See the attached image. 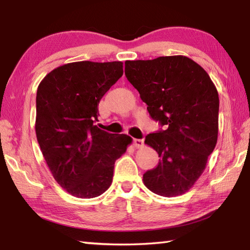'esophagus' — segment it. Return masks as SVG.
Masks as SVG:
<instances>
[{
    "label": "esophagus",
    "instance_id": "34e87169",
    "mask_svg": "<svg viewBox=\"0 0 250 250\" xmlns=\"http://www.w3.org/2000/svg\"><path fill=\"white\" fill-rule=\"evenodd\" d=\"M143 140H141V139H133V146L135 147H141L143 146Z\"/></svg>",
    "mask_w": 250,
    "mask_h": 250
}]
</instances>
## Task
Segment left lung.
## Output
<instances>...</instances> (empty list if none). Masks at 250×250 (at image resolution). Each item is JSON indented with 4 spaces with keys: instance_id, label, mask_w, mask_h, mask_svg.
<instances>
[{
    "instance_id": "1",
    "label": "left lung",
    "mask_w": 250,
    "mask_h": 250,
    "mask_svg": "<svg viewBox=\"0 0 250 250\" xmlns=\"http://www.w3.org/2000/svg\"><path fill=\"white\" fill-rule=\"evenodd\" d=\"M125 65V77L147 104L151 118L166 129L146 137L145 143L160 160L143 174L145 185L161 196L182 195L202 175L216 146V87L200 65L181 55Z\"/></svg>"
}]
</instances>
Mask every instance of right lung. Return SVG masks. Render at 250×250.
<instances>
[{
	"instance_id": "obj_1",
	"label": "right lung",
	"mask_w": 250,
	"mask_h": 250,
	"mask_svg": "<svg viewBox=\"0 0 250 250\" xmlns=\"http://www.w3.org/2000/svg\"><path fill=\"white\" fill-rule=\"evenodd\" d=\"M121 62H76L42 80L36 95L35 131L57 183L73 196L101 195L112 183L115 162L132 139L99 129L98 104L122 74Z\"/></svg>"
}]
</instances>
